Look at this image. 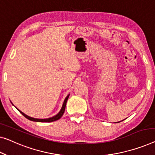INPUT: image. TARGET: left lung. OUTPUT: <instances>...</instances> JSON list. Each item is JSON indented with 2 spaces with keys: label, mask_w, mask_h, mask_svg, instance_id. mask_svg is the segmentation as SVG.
Returning <instances> with one entry per match:
<instances>
[{
  "label": "left lung",
  "mask_w": 155,
  "mask_h": 155,
  "mask_svg": "<svg viewBox=\"0 0 155 155\" xmlns=\"http://www.w3.org/2000/svg\"><path fill=\"white\" fill-rule=\"evenodd\" d=\"M122 121H123V120H122Z\"/></svg>",
  "instance_id": "1"
}]
</instances>
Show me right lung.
Here are the masks:
<instances>
[{"label": "right lung", "instance_id": "right-lung-1", "mask_svg": "<svg viewBox=\"0 0 155 155\" xmlns=\"http://www.w3.org/2000/svg\"><path fill=\"white\" fill-rule=\"evenodd\" d=\"M69 96H70V94H68V96L66 97V98L64 99V101L63 102V107H62L61 110H60V112L57 115H55V116H53L52 117H49V118H46V119H38V118H34V117H31L30 116H28L27 115H26L24 113L21 111L20 110H18L17 108V110L19 111L21 114L23 115L25 117H26L27 119L30 120L31 121H34V122H54V121H56L58 120H59L61 117L63 116V115L64 112V110H65V107H66V104H67V101H68V98H69Z\"/></svg>", "mask_w": 155, "mask_h": 155}]
</instances>
